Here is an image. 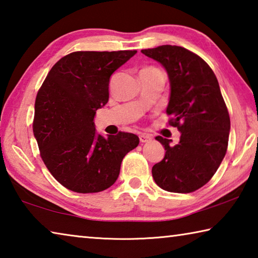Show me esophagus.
Returning <instances> with one entry per match:
<instances>
[{"label":"esophagus","mask_w":258,"mask_h":258,"mask_svg":"<svg viewBox=\"0 0 258 258\" xmlns=\"http://www.w3.org/2000/svg\"><path fill=\"white\" fill-rule=\"evenodd\" d=\"M140 142H142V143H145V142H148V141H150L151 140V137L150 135H148V134H140Z\"/></svg>","instance_id":"34e87169"}]
</instances>
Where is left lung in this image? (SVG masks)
Returning <instances> with one entry per match:
<instances>
[{
	"instance_id": "obj_1",
	"label": "left lung",
	"mask_w": 258,
	"mask_h": 258,
	"mask_svg": "<svg viewBox=\"0 0 258 258\" xmlns=\"http://www.w3.org/2000/svg\"><path fill=\"white\" fill-rule=\"evenodd\" d=\"M163 64L171 83L166 113L181 132L180 142L157 137L164 159L154 165L152 177L161 189L190 194L216 173L228 150L230 116L212 68L194 52L176 45L141 50Z\"/></svg>"
}]
</instances>
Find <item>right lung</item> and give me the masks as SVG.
Segmentation results:
<instances>
[{
  "label": "right lung",
  "instance_id": "1",
  "mask_svg": "<svg viewBox=\"0 0 258 258\" xmlns=\"http://www.w3.org/2000/svg\"><path fill=\"white\" fill-rule=\"evenodd\" d=\"M137 50L76 51L47 74L35 100L33 132L42 160L56 181L78 194L110 187L138 135L118 132L103 138L94 115L109 99V78Z\"/></svg>",
  "mask_w": 258,
  "mask_h": 258
}]
</instances>
